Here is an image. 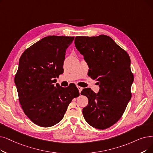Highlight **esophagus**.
<instances>
[{
	"label": "esophagus",
	"mask_w": 153,
	"mask_h": 153,
	"mask_svg": "<svg viewBox=\"0 0 153 153\" xmlns=\"http://www.w3.org/2000/svg\"><path fill=\"white\" fill-rule=\"evenodd\" d=\"M77 89H78V90H79V92H81L82 91V88H81V86H78V85H77Z\"/></svg>",
	"instance_id": "1"
}]
</instances>
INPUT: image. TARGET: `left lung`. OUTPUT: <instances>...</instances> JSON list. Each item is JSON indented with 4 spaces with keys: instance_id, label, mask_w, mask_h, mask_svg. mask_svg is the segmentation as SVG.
Wrapping results in <instances>:
<instances>
[{
    "instance_id": "obj_1",
    "label": "left lung",
    "mask_w": 153,
    "mask_h": 153,
    "mask_svg": "<svg viewBox=\"0 0 153 153\" xmlns=\"http://www.w3.org/2000/svg\"><path fill=\"white\" fill-rule=\"evenodd\" d=\"M76 49L88 63V76L98 81L99 91L83 89L88 98L82 109L85 121L99 129H107L121 117L131 98L134 76L128 54L109 36H77Z\"/></svg>"
}]
</instances>
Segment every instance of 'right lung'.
<instances>
[{"label":"right lung","mask_w":153,"mask_h":153,"mask_svg":"<svg viewBox=\"0 0 153 153\" xmlns=\"http://www.w3.org/2000/svg\"><path fill=\"white\" fill-rule=\"evenodd\" d=\"M74 37L50 36L26 49L15 76L19 102L34 124L48 128L60 122L72 99L79 96L74 84L56 83L62 74L66 49Z\"/></svg>","instance_id":"right-lung-1"}]
</instances>
